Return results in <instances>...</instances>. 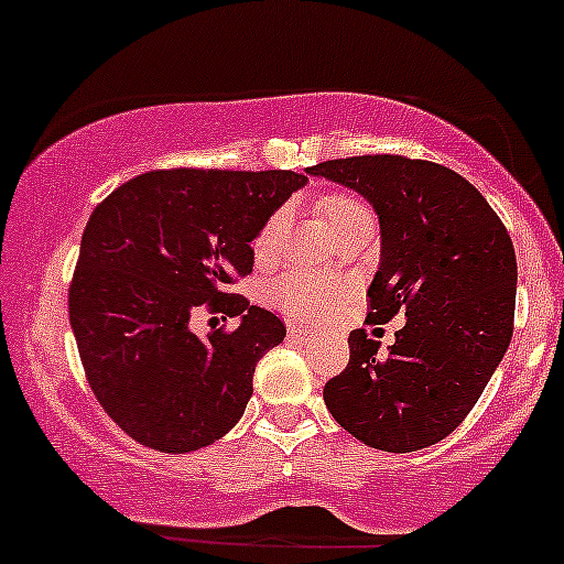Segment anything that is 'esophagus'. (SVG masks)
<instances>
[{
  "label": "esophagus",
  "instance_id": "obj_1",
  "mask_svg": "<svg viewBox=\"0 0 564 564\" xmlns=\"http://www.w3.org/2000/svg\"><path fill=\"white\" fill-rule=\"evenodd\" d=\"M289 336H291V339H313L315 334L310 332V328H304V326H291Z\"/></svg>",
  "mask_w": 564,
  "mask_h": 564
}]
</instances>
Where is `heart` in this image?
I'll use <instances>...</instances> for the list:
<instances>
[{"mask_svg": "<svg viewBox=\"0 0 564 564\" xmlns=\"http://www.w3.org/2000/svg\"><path fill=\"white\" fill-rule=\"evenodd\" d=\"M318 212L323 223L328 225V230H339L345 225L358 223V219H373L371 209L360 198L347 196V193H332V196H323L318 200ZM283 232V215L275 212L273 217L264 223L254 241V254L268 257L273 254L278 238ZM349 294V286L341 281H332V278L310 275V273H289L281 275L270 286V300H273L283 313L291 315V318L302 321H315L321 318L323 313L336 307L339 302H345Z\"/></svg>", "mask_w": 564, "mask_h": 564, "instance_id": "b5f03b06", "label": "heart"}]
</instances>
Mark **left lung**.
I'll use <instances>...</instances> for the list:
<instances>
[{
	"mask_svg": "<svg viewBox=\"0 0 564 564\" xmlns=\"http://www.w3.org/2000/svg\"><path fill=\"white\" fill-rule=\"evenodd\" d=\"M379 217L371 318L405 326L381 352L355 328L349 364L323 390L336 424L371 448L408 453L448 437L503 360L514 328L517 257L503 223L462 174L432 161L355 156L307 166Z\"/></svg>",
	"mask_w": 564,
	"mask_h": 564,
	"instance_id": "8db88e82",
	"label": "left lung"
}]
</instances>
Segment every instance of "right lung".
Here are the masks:
<instances>
[{
    "label": "right lung",
    "instance_id": "obj_1",
    "mask_svg": "<svg viewBox=\"0 0 564 564\" xmlns=\"http://www.w3.org/2000/svg\"><path fill=\"white\" fill-rule=\"evenodd\" d=\"M304 185L289 170H159L95 206L68 291L70 328L97 403L140 445L191 453L243 416L257 360L286 326L228 286L251 273V241ZM198 306L239 326L193 335Z\"/></svg>",
    "mask_w": 564,
    "mask_h": 564
}]
</instances>
